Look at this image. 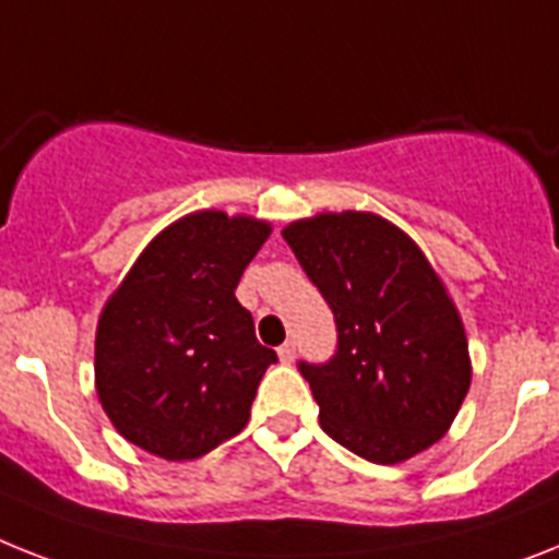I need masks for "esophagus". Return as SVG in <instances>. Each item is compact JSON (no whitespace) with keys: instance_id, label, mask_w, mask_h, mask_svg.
<instances>
[{"instance_id":"obj_1","label":"esophagus","mask_w":559,"mask_h":559,"mask_svg":"<svg viewBox=\"0 0 559 559\" xmlns=\"http://www.w3.org/2000/svg\"><path fill=\"white\" fill-rule=\"evenodd\" d=\"M276 354H280V359H283L285 366H288V362H294V357H297V345L283 343L280 348H276Z\"/></svg>"}]
</instances>
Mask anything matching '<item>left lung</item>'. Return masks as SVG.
I'll return each instance as SVG.
<instances>
[{
	"label": "left lung",
	"instance_id": "8db88e82",
	"mask_svg": "<svg viewBox=\"0 0 559 559\" xmlns=\"http://www.w3.org/2000/svg\"><path fill=\"white\" fill-rule=\"evenodd\" d=\"M283 239L334 311V357L299 362L322 431L380 465L435 445L472 362L460 313L414 239L359 211L299 219Z\"/></svg>",
	"mask_w": 559,
	"mask_h": 559
}]
</instances>
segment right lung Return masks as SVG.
I'll list each match as a JSON object with an SVG mask.
<instances>
[{"instance_id":"add662e5","label":"right lung","mask_w":559,"mask_h":559,"mask_svg":"<svg viewBox=\"0 0 559 559\" xmlns=\"http://www.w3.org/2000/svg\"><path fill=\"white\" fill-rule=\"evenodd\" d=\"M269 234L251 216L200 211L133 262L96 329V394L124 440L197 460L246 428L276 354L234 290Z\"/></svg>"}]
</instances>
